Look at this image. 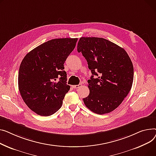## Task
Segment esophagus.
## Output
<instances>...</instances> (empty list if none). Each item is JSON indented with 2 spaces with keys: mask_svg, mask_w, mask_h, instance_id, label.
<instances>
[{
  "mask_svg": "<svg viewBox=\"0 0 156 156\" xmlns=\"http://www.w3.org/2000/svg\"><path fill=\"white\" fill-rule=\"evenodd\" d=\"M82 86V84H79L78 85H74V86H72V87L74 88V89H78L79 87H80Z\"/></svg>",
  "mask_w": 156,
  "mask_h": 156,
  "instance_id": "1",
  "label": "esophagus"
}]
</instances>
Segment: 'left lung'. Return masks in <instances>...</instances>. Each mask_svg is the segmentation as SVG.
<instances>
[{
  "label": "left lung",
  "mask_w": 156,
  "mask_h": 156,
  "mask_svg": "<svg viewBox=\"0 0 156 156\" xmlns=\"http://www.w3.org/2000/svg\"><path fill=\"white\" fill-rule=\"evenodd\" d=\"M77 51L85 57L92 73L87 80L89 94L83 99L86 106L99 115L112 112L132 86L133 67L129 55L115 43L96 37L80 38Z\"/></svg>",
  "instance_id": "obj_1"
}]
</instances>
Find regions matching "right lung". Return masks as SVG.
<instances>
[{
  "instance_id": "right-lung-1",
  "label": "right lung",
  "mask_w": 156,
  "mask_h": 156,
  "mask_svg": "<svg viewBox=\"0 0 156 156\" xmlns=\"http://www.w3.org/2000/svg\"><path fill=\"white\" fill-rule=\"evenodd\" d=\"M77 40H49L27 53L22 60L18 87L26 105L37 115L50 116L61 108L70 89L63 64Z\"/></svg>"
}]
</instances>
